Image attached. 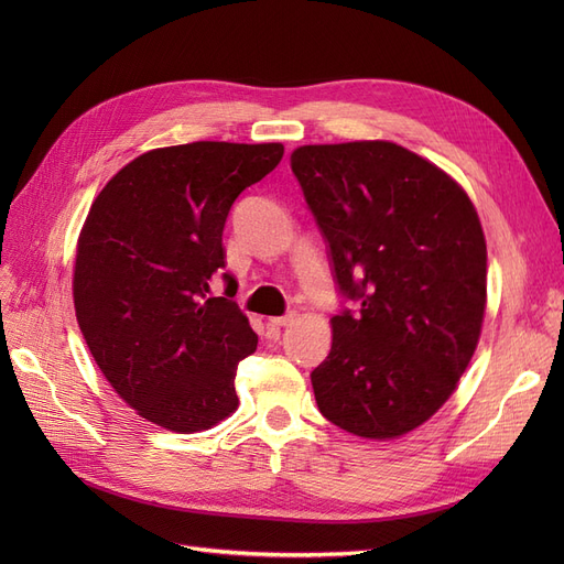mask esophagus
Segmentation results:
<instances>
[{"label":"esophagus","mask_w":564,"mask_h":564,"mask_svg":"<svg viewBox=\"0 0 564 564\" xmlns=\"http://www.w3.org/2000/svg\"><path fill=\"white\" fill-rule=\"evenodd\" d=\"M294 317H296V313H286L282 317H270V324L272 327H289V324L294 322Z\"/></svg>","instance_id":"34e87169"}]
</instances>
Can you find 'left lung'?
<instances>
[{"instance_id":"8db88e82","label":"left lung","mask_w":564,"mask_h":564,"mask_svg":"<svg viewBox=\"0 0 564 564\" xmlns=\"http://www.w3.org/2000/svg\"><path fill=\"white\" fill-rule=\"evenodd\" d=\"M292 172L329 247L332 350L311 381L322 416L369 440L419 429L449 400L480 338L487 245L452 176L388 141L303 145Z\"/></svg>"}]
</instances>
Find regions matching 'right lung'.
<instances>
[{"label": "right lung", "instance_id": "right-lung-1", "mask_svg": "<svg viewBox=\"0 0 564 564\" xmlns=\"http://www.w3.org/2000/svg\"><path fill=\"white\" fill-rule=\"evenodd\" d=\"M282 155V143L150 150L119 169L84 220L79 329L117 395L162 429L207 431L240 404L235 371L259 336L235 301L209 296V282L226 268L232 202Z\"/></svg>", "mask_w": 564, "mask_h": 564}]
</instances>
